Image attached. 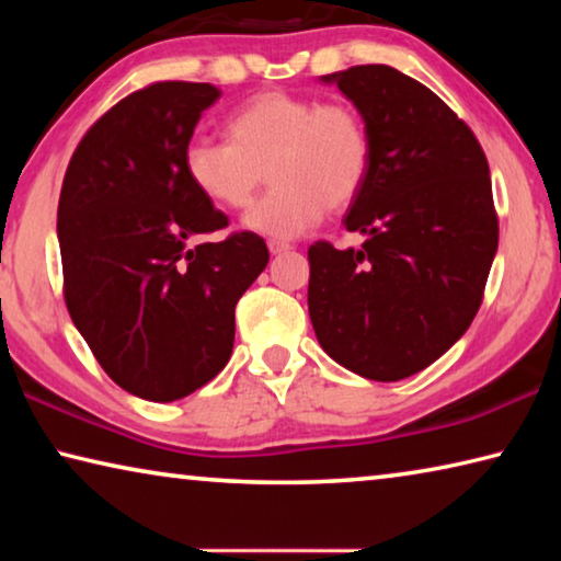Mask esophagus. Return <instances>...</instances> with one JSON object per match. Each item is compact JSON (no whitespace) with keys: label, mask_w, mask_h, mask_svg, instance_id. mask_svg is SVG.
I'll use <instances>...</instances> for the list:
<instances>
[{"label":"esophagus","mask_w":561,"mask_h":561,"mask_svg":"<svg viewBox=\"0 0 561 561\" xmlns=\"http://www.w3.org/2000/svg\"><path fill=\"white\" fill-rule=\"evenodd\" d=\"M267 247H270V252H272V254H282V252H289V250H291V244H287V242H279V240H270V242H267Z\"/></svg>","instance_id":"esophagus-1"}]
</instances>
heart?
I'll use <instances>...</instances> for the list:
<instances>
[{
    "label": "heart",
    "mask_w": 561,
    "mask_h": 561,
    "mask_svg": "<svg viewBox=\"0 0 561 561\" xmlns=\"http://www.w3.org/2000/svg\"><path fill=\"white\" fill-rule=\"evenodd\" d=\"M225 133L227 144L193 138L185 146L190 185L222 210H244L267 170L272 190L242 225L274 240H294L327 210H346L371 173V136L348 103L264 91L227 118Z\"/></svg>",
    "instance_id": "1"
}]
</instances>
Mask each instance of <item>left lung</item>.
<instances>
[{"label": "left lung", "instance_id": "1", "mask_svg": "<svg viewBox=\"0 0 561 561\" xmlns=\"http://www.w3.org/2000/svg\"><path fill=\"white\" fill-rule=\"evenodd\" d=\"M371 136V173L348 207L360 250L309 247V317L321 348L371 381L431 366L478 314L497 252L488 158L411 76L368 64L321 76Z\"/></svg>", "mask_w": 561, "mask_h": 561}]
</instances>
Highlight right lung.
Wrapping results in <instances>:
<instances>
[{
    "mask_svg": "<svg viewBox=\"0 0 561 561\" xmlns=\"http://www.w3.org/2000/svg\"><path fill=\"white\" fill-rule=\"evenodd\" d=\"M210 83L163 81L118 101L76 148L56 234L79 334L123 391L185 398L232 356L234 307L267 267L260 234L197 242L227 227L190 185L185 146Z\"/></svg>",
    "mask_w": 561,
    "mask_h": 561,
    "instance_id": "obj_1",
    "label": "right lung"
}]
</instances>
